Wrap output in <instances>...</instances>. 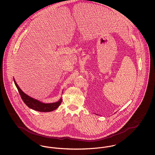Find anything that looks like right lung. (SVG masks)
Instances as JSON below:
<instances>
[{"mask_svg": "<svg viewBox=\"0 0 155 155\" xmlns=\"http://www.w3.org/2000/svg\"><path fill=\"white\" fill-rule=\"evenodd\" d=\"M14 82L18 91V92L21 96V97L25 104L31 109L34 110L40 111V112H49L56 110L59 107V106L62 102V99L60 98L59 101L56 102L50 103H42V102L37 100L31 96H28L26 94H25L21 88L19 87L17 82L15 81L13 78Z\"/></svg>", "mask_w": 155, "mask_h": 155, "instance_id": "add662e5", "label": "right lung"}]
</instances>
